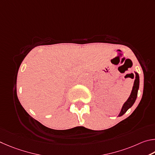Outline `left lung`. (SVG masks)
Wrapping results in <instances>:
<instances>
[{"label": "left lung", "mask_w": 155, "mask_h": 155, "mask_svg": "<svg viewBox=\"0 0 155 155\" xmlns=\"http://www.w3.org/2000/svg\"><path fill=\"white\" fill-rule=\"evenodd\" d=\"M135 79L134 81V86H133L131 93L130 94L128 99L127 100V101L124 104L118 116H123L124 114H125L127 111L128 110L130 107H131L132 105L134 104L135 100L137 99V91H138V89H139V85H140V77L137 72H135Z\"/></svg>", "instance_id": "left-lung-1"}]
</instances>
